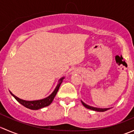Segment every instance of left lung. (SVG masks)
Segmentation results:
<instances>
[{
    "label": "left lung",
    "instance_id": "8db88e82",
    "mask_svg": "<svg viewBox=\"0 0 134 134\" xmlns=\"http://www.w3.org/2000/svg\"><path fill=\"white\" fill-rule=\"evenodd\" d=\"M81 102H82V104H83V106H84L85 108H87V109H91V110L95 111L103 112V111H106L108 110V109H110V108H96V107H93V106H89V105L86 104V103H84V102H83L82 100H81Z\"/></svg>",
    "mask_w": 134,
    "mask_h": 134
}]
</instances>
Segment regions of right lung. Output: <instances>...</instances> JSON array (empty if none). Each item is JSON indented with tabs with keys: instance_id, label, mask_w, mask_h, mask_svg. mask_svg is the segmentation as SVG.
<instances>
[{
	"instance_id": "right-lung-1",
	"label": "right lung",
	"mask_w": 134,
	"mask_h": 134,
	"mask_svg": "<svg viewBox=\"0 0 134 134\" xmlns=\"http://www.w3.org/2000/svg\"><path fill=\"white\" fill-rule=\"evenodd\" d=\"M65 78V77H62L58 80V83L57 86H56V88L54 89V90L53 91V92L51 93L49 96H48L46 98H43V99L40 100H25L21 99V98H18L17 97H16L15 95L13 94L10 91L11 94L21 104H22L23 106H24L25 107L27 108L28 109H33V110H37V109H40L43 108L47 107L53 101L54 98L55 96L57 94L58 90L60 87L61 83L63 82V79Z\"/></svg>"
}]
</instances>
